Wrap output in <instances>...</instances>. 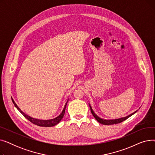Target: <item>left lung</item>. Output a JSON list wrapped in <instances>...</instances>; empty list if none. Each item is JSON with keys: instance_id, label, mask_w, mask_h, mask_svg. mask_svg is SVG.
<instances>
[{"instance_id": "obj_1", "label": "left lung", "mask_w": 155, "mask_h": 155, "mask_svg": "<svg viewBox=\"0 0 155 155\" xmlns=\"http://www.w3.org/2000/svg\"><path fill=\"white\" fill-rule=\"evenodd\" d=\"M89 106H90V109H91V112L92 114V115L94 116V117H95V119L97 121H98L99 123H101L102 124H104V125H111V124H114L120 123H121V122L124 121L127 118H129V117H131V116L134 114L137 111V110L135 112H134L133 113L131 114H129V116L124 117H121V118H119V119H104L101 118L100 117H99L94 112V111L93 110V109H92V108L90 104H89Z\"/></svg>"}]
</instances>
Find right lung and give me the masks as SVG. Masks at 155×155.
Listing matches in <instances>:
<instances>
[{
	"mask_svg": "<svg viewBox=\"0 0 155 155\" xmlns=\"http://www.w3.org/2000/svg\"><path fill=\"white\" fill-rule=\"evenodd\" d=\"M12 102L13 104H14V106L17 108V109L28 120H29L30 122H31L32 123H33L34 124H36L37 126H43V127H52V126H54L56 124H58L61 121V120L62 119V118L63 117V116L64 114V112H65V109H66V106L67 105V103L68 102V100L67 101L66 104H64V108L62 110V112H61L60 114L57 116L55 118H53V119H48V120H42V119H35V118H33L32 117L29 116H28V114H26L25 113H24V112H22L20 108L18 106V105L15 104V102H14V101L13 100V99L12 98Z\"/></svg>",
	"mask_w": 155,
	"mask_h": 155,
	"instance_id": "add662e5",
	"label": "right lung"
}]
</instances>
